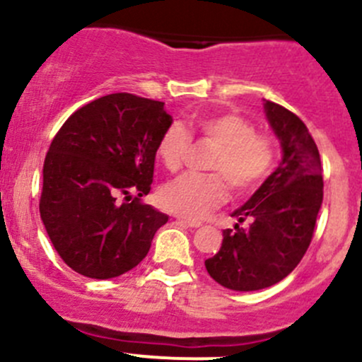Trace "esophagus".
Returning a JSON list of instances; mask_svg holds the SVG:
<instances>
[{"instance_id": "34e87169", "label": "esophagus", "mask_w": 362, "mask_h": 362, "mask_svg": "<svg viewBox=\"0 0 362 362\" xmlns=\"http://www.w3.org/2000/svg\"><path fill=\"white\" fill-rule=\"evenodd\" d=\"M177 221L182 222V224L189 226V228H199V226H202V222H199V221H194V218L182 217V215H177Z\"/></svg>"}]
</instances>
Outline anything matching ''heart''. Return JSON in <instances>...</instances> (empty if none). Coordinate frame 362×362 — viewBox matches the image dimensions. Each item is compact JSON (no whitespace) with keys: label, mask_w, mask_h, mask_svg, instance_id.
<instances>
[{"label":"heart","mask_w":362,"mask_h":362,"mask_svg":"<svg viewBox=\"0 0 362 362\" xmlns=\"http://www.w3.org/2000/svg\"><path fill=\"white\" fill-rule=\"evenodd\" d=\"M189 131L206 138L215 148L206 168L221 173H184L160 189V203L182 217H203L226 198V182L238 194L254 191L264 182L275 160L269 138L255 134L254 126L236 113H204L189 122ZM187 131L178 124L168 127L158 141V158L163 166L177 171L187 154Z\"/></svg>","instance_id":"obj_1"}]
</instances>
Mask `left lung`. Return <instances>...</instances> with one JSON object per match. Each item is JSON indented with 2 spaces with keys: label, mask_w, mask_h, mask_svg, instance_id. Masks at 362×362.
<instances>
[{
  "label": "left lung",
  "mask_w": 362,
  "mask_h": 362,
  "mask_svg": "<svg viewBox=\"0 0 362 362\" xmlns=\"http://www.w3.org/2000/svg\"><path fill=\"white\" fill-rule=\"evenodd\" d=\"M264 115L282 148L279 168L250 199L231 214L235 229L222 231V245L204 266L222 287L261 291L286 279L312 242L322 206L319 148L298 115L264 100ZM243 220L249 228H240Z\"/></svg>",
  "instance_id": "obj_1"
}]
</instances>
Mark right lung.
I'll return each mask as SVG.
<instances>
[{"label":"right lung","instance_id":"right-lung-1","mask_svg":"<svg viewBox=\"0 0 362 362\" xmlns=\"http://www.w3.org/2000/svg\"><path fill=\"white\" fill-rule=\"evenodd\" d=\"M171 122L163 101L115 93L78 108L56 134L43 163L40 215L76 273L115 279L148 254L168 215L140 198L151 192L158 141Z\"/></svg>","mask_w":362,"mask_h":362}]
</instances>
